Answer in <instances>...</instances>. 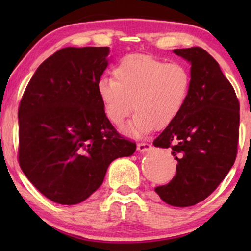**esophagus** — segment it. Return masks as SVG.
I'll return each instance as SVG.
<instances>
[{"instance_id":"esophagus-1","label":"esophagus","mask_w":251,"mask_h":251,"mask_svg":"<svg viewBox=\"0 0 251 251\" xmlns=\"http://www.w3.org/2000/svg\"><path fill=\"white\" fill-rule=\"evenodd\" d=\"M152 149V146L150 145V144L147 143H139L138 145H137V151L140 153H144V152H149V151Z\"/></svg>"}]
</instances>
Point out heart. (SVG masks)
I'll use <instances>...</instances> for the list:
<instances>
[{
    "instance_id": "obj_1",
    "label": "heart",
    "mask_w": 251,
    "mask_h": 251,
    "mask_svg": "<svg viewBox=\"0 0 251 251\" xmlns=\"http://www.w3.org/2000/svg\"><path fill=\"white\" fill-rule=\"evenodd\" d=\"M113 77L97 83L98 97L109 121L116 126L136 112L125 132L142 137L164 129L176 120L191 92V72L180 63H167L146 54H130L113 68Z\"/></svg>"
}]
</instances>
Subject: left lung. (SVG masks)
I'll return each mask as SVG.
<instances>
[{"label":"left lung","mask_w":251,"mask_h":251,"mask_svg":"<svg viewBox=\"0 0 251 251\" xmlns=\"http://www.w3.org/2000/svg\"><path fill=\"white\" fill-rule=\"evenodd\" d=\"M191 64L192 85L179 116L154 140L173 150L176 175L155 188L166 203L191 207L214 192L234 164L239 142L240 105L217 61L199 47L175 49Z\"/></svg>","instance_id":"left-lung-1"}]
</instances>
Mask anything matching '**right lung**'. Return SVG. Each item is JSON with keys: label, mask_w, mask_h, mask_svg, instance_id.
Masks as SVG:
<instances>
[{"label": "right lung", "mask_w": 251, "mask_h": 251, "mask_svg": "<svg viewBox=\"0 0 251 251\" xmlns=\"http://www.w3.org/2000/svg\"><path fill=\"white\" fill-rule=\"evenodd\" d=\"M108 53V47L60 49L40 65L20 101V168L56 203L84 201L102 184L112 161L136 151L98 97Z\"/></svg>", "instance_id": "obj_1"}]
</instances>
